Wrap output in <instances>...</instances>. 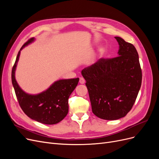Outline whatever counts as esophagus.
I'll use <instances>...</instances> for the list:
<instances>
[{"instance_id": "esophagus-1", "label": "esophagus", "mask_w": 159, "mask_h": 159, "mask_svg": "<svg viewBox=\"0 0 159 159\" xmlns=\"http://www.w3.org/2000/svg\"><path fill=\"white\" fill-rule=\"evenodd\" d=\"M80 83L81 84H84L85 83V80L83 78H80Z\"/></svg>"}]
</instances>
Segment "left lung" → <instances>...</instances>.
<instances>
[{"label": "left lung", "mask_w": 159, "mask_h": 159, "mask_svg": "<svg viewBox=\"0 0 159 159\" xmlns=\"http://www.w3.org/2000/svg\"><path fill=\"white\" fill-rule=\"evenodd\" d=\"M115 38L119 45L117 57L102 58L81 71L92 111L105 120L125 116L135 102L142 82L136 48L121 38Z\"/></svg>", "instance_id": "1"}]
</instances>
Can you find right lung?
Here are the masks:
<instances>
[{"mask_svg":"<svg viewBox=\"0 0 159 159\" xmlns=\"http://www.w3.org/2000/svg\"><path fill=\"white\" fill-rule=\"evenodd\" d=\"M35 40L32 38L18 52L12 70V83L19 105L30 119L46 125H54L63 120L68 113V99L78 84L79 78L60 80L53 83L46 90L32 95L23 91L15 78V71L20 51Z\"/></svg>","mask_w":159,"mask_h":159,"instance_id":"1","label":"right lung"}]
</instances>
